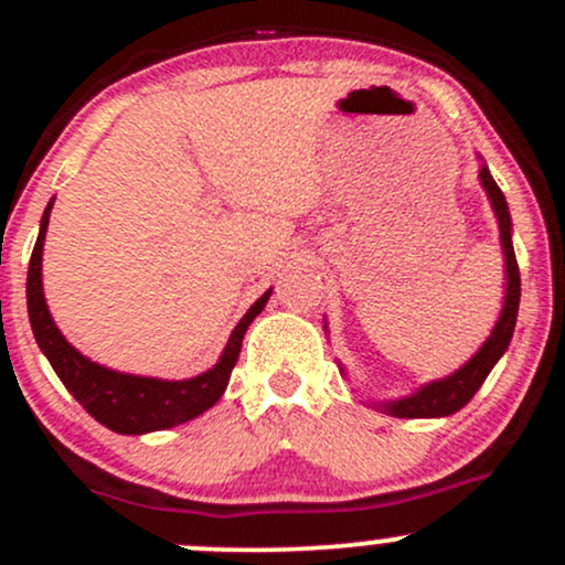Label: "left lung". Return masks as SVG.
Wrapping results in <instances>:
<instances>
[{
  "mask_svg": "<svg viewBox=\"0 0 565 565\" xmlns=\"http://www.w3.org/2000/svg\"><path fill=\"white\" fill-rule=\"evenodd\" d=\"M479 181H482L487 198H490L492 211H495L498 230H501V248L503 257H507V298H503L501 317H498L495 328H492L490 338L479 347V352L462 367H457L455 373H449L447 379H438V382L425 384L414 395L397 397V401H384L376 403L384 414L401 419H427V417H449V414L460 412L477 390L482 387L484 379L490 376V371L495 367V362L503 358V352L509 349V341L514 335V324H518V311H520V267L518 257H514L512 246V216H509V205L503 192L498 189L495 178L490 175L487 164L479 170Z\"/></svg>",
  "mask_w": 565,
  "mask_h": 565,
  "instance_id": "8db88e82",
  "label": "left lung"
}]
</instances>
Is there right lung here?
Returning a JSON list of instances; mask_svg holds the SVG:
<instances>
[{
	"instance_id": "add662e5",
	"label": "right lung",
	"mask_w": 565,
	"mask_h": 565,
	"mask_svg": "<svg viewBox=\"0 0 565 565\" xmlns=\"http://www.w3.org/2000/svg\"><path fill=\"white\" fill-rule=\"evenodd\" d=\"M51 207L53 200L45 207L38 243H34L32 259H29L26 306L29 322H32V332L38 338L40 352L51 362V367L62 379L64 387L70 390V395L99 425L110 427L113 433H121V436H142V433L168 430V427L189 423V419L207 412L224 395V390H227L230 373H233L237 354H241L243 335H246L254 317L265 308L267 298H270V289L243 313V319L235 324L233 335H230L227 347H224L222 358H218L211 371L200 373L194 379H183V382L110 371V367L99 365V362L83 358L78 349L62 335V330L51 319V311H47L43 295V243L47 233V218H51Z\"/></svg>"
}]
</instances>
